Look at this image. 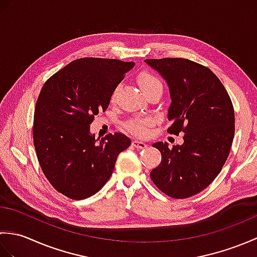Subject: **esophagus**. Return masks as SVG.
<instances>
[{
  "label": "esophagus",
  "mask_w": 257,
  "mask_h": 257,
  "mask_svg": "<svg viewBox=\"0 0 257 257\" xmlns=\"http://www.w3.org/2000/svg\"><path fill=\"white\" fill-rule=\"evenodd\" d=\"M133 146L137 149H144L147 147V144L143 143V141H139V140H133Z\"/></svg>",
  "instance_id": "esophagus-1"
}]
</instances>
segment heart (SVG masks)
Returning <instances> with one entry per match:
<instances>
[{
  "label": "heart",
  "instance_id": "b5f03b06",
  "mask_svg": "<svg viewBox=\"0 0 257 257\" xmlns=\"http://www.w3.org/2000/svg\"><path fill=\"white\" fill-rule=\"evenodd\" d=\"M137 81L140 88L143 89L145 94H147V92L150 91L151 89L156 88V87H162L159 78L149 72L140 73L137 77ZM114 94H116V92L112 94V99L114 98ZM152 123H154V120L151 118L137 116L129 119L128 121L124 123V127L133 135L138 136V137H144V136L148 134V128Z\"/></svg>",
  "mask_w": 257,
  "mask_h": 257
}]
</instances>
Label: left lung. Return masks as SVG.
<instances>
[{"instance_id":"left-lung-1","label":"left lung","mask_w":257,"mask_h":257,"mask_svg":"<svg viewBox=\"0 0 257 257\" xmlns=\"http://www.w3.org/2000/svg\"><path fill=\"white\" fill-rule=\"evenodd\" d=\"M167 80L171 105L167 132L184 133L183 144L152 145L161 162L150 178L161 192L187 199L201 192L222 170L231 151L235 117L230 96L210 68L187 58L146 59Z\"/></svg>"}]
</instances>
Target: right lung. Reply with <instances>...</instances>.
Here are the masks:
<instances>
[{"label": "right lung", "mask_w": 257, "mask_h": 257, "mask_svg": "<svg viewBox=\"0 0 257 257\" xmlns=\"http://www.w3.org/2000/svg\"><path fill=\"white\" fill-rule=\"evenodd\" d=\"M134 65L119 59L79 58L42 87L33 121L37 160L53 188L69 199L97 193L110 178L118 155L132 143L121 133L97 140L89 125L108 108L112 92Z\"/></svg>", "instance_id": "right-lung-1"}]
</instances>
